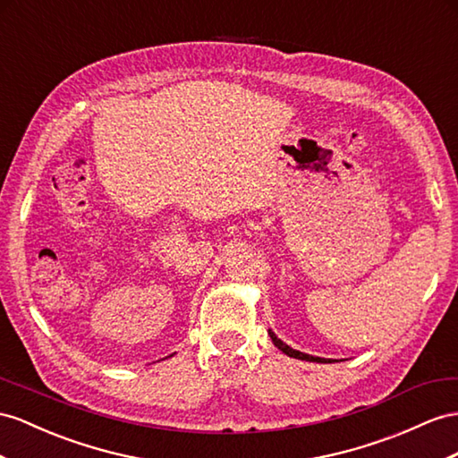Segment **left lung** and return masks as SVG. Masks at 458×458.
I'll return each instance as SVG.
<instances>
[{
  "instance_id": "8db88e82",
  "label": "left lung",
  "mask_w": 458,
  "mask_h": 458,
  "mask_svg": "<svg viewBox=\"0 0 458 458\" xmlns=\"http://www.w3.org/2000/svg\"><path fill=\"white\" fill-rule=\"evenodd\" d=\"M268 336H271V341H273V344L280 350V352H284L286 356H290V358H296V360H306V361H318V363H333L335 360H329V358H319V356H311V354H306V352H300V350H296V348H292V346H288L286 343H283L280 341V338L268 329Z\"/></svg>"
}]
</instances>
